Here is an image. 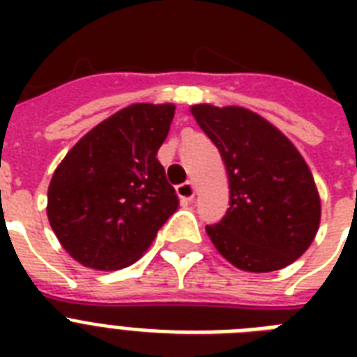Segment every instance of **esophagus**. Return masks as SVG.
I'll return each instance as SVG.
<instances>
[{"label":"esophagus","mask_w":357,"mask_h":357,"mask_svg":"<svg viewBox=\"0 0 357 357\" xmlns=\"http://www.w3.org/2000/svg\"><path fill=\"white\" fill-rule=\"evenodd\" d=\"M176 192H178V196L181 200H192L196 189L195 185H192V181H185V183H179L178 187H176Z\"/></svg>","instance_id":"34e87169"}]
</instances>
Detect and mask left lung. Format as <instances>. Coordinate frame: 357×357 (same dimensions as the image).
I'll use <instances>...</instances> for the list:
<instances>
[{
	"mask_svg": "<svg viewBox=\"0 0 357 357\" xmlns=\"http://www.w3.org/2000/svg\"><path fill=\"white\" fill-rule=\"evenodd\" d=\"M190 113L228 170V211L206 226L213 244L241 271L291 265L310 248L321 222L319 192L298 150L248 109L202 103Z\"/></svg>",
	"mask_w": 357,
	"mask_h": 357,
	"instance_id": "obj_1",
	"label": "left lung"
}]
</instances>
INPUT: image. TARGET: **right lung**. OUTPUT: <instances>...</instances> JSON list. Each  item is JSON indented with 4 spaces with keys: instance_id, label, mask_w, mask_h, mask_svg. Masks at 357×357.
I'll list each match as a JSON object with an SVG mask.
<instances>
[{
    "instance_id": "obj_1",
    "label": "right lung",
    "mask_w": 357,
    "mask_h": 357,
    "mask_svg": "<svg viewBox=\"0 0 357 357\" xmlns=\"http://www.w3.org/2000/svg\"><path fill=\"white\" fill-rule=\"evenodd\" d=\"M174 111L172 103L129 105L89 131L57 167L47 218L81 265H131L178 211L176 190L157 159Z\"/></svg>"
}]
</instances>
